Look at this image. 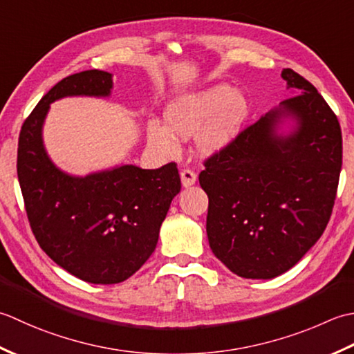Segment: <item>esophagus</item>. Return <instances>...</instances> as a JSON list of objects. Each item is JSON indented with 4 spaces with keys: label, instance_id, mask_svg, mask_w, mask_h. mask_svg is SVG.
Instances as JSON below:
<instances>
[{
    "label": "esophagus",
    "instance_id": "1",
    "mask_svg": "<svg viewBox=\"0 0 354 354\" xmlns=\"http://www.w3.org/2000/svg\"><path fill=\"white\" fill-rule=\"evenodd\" d=\"M180 178H182V185L185 187H189V186H192L194 183L197 182V174L194 171L186 168V169L180 171Z\"/></svg>",
    "mask_w": 354,
    "mask_h": 354
}]
</instances>
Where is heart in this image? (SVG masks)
<instances>
[{
    "instance_id": "heart-1",
    "label": "heart",
    "mask_w": 354,
    "mask_h": 354,
    "mask_svg": "<svg viewBox=\"0 0 354 354\" xmlns=\"http://www.w3.org/2000/svg\"><path fill=\"white\" fill-rule=\"evenodd\" d=\"M249 116V102L240 91L229 85H214L209 88L186 93L167 106L162 122L153 120L148 125V139L165 153L176 148L172 133L189 139L198 131V148L205 156L218 154L235 140Z\"/></svg>"
}]
</instances>
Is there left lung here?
Returning <instances> with one entry per match:
<instances>
[{"instance_id": "obj_1", "label": "left lung", "mask_w": 354, "mask_h": 354, "mask_svg": "<svg viewBox=\"0 0 354 354\" xmlns=\"http://www.w3.org/2000/svg\"><path fill=\"white\" fill-rule=\"evenodd\" d=\"M295 95L205 162L206 232L214 255L249 279L287 272L319 240L342 167L336 114L307 79L284 68ZM286 120L291 131L279 133Z\"/></svg>"}]
</instances>
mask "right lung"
Listing matches in <instances>:
<instances>
[{"mask_svg":"<svg viewBox=\"0 0 354 354\" xmlns=\"http://www.w3.org/2000/svg\"><path fill=\"white\" fill-rule=\"evenodd\" d=\"M111 88L113 75L102 70L64 77L24 120L18 140V180L36 241L57 266L91 284L122 283L147 263L182 187L176 163L120 165L77 177L50 160L42 140L50 104L108 97Z\"/></svg>","mask_w":354,"mask_h":354,"instance_id":"right-lung-1","label":"right lung"}]
</instances>
